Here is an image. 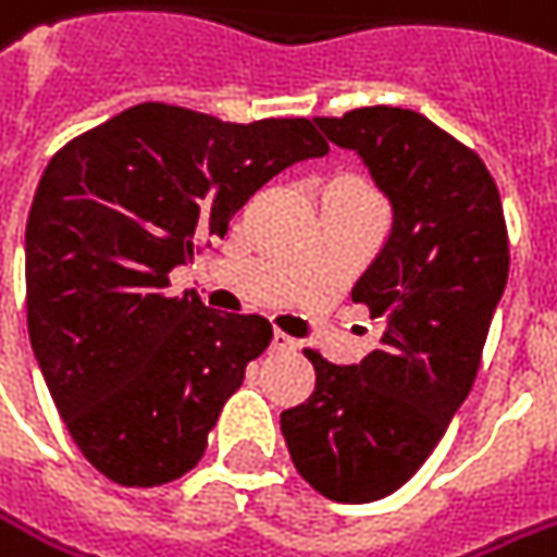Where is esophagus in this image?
Returning a JSON list of instances; mask_svg holds the SVG:
<instances>
[{
	"label": "esophagus",
	"mask_w": 557,
	"mask_h": 557,
	"mask_svg": "<svg viewBox=\"0 0 557 557\" xmlns=\"http://www.w3.org/2000/svg\"><path fill=\"white\" fill-rule=\"evenodd\" d=\"M293 348H296V338H289L286 333L274 330V336H271V351H293Z\"/></svg>",
	"instance_id": "34e87169"
}]
</instances>
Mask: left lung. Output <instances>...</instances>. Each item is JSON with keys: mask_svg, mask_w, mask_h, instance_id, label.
Returning <instances> with one entry per match:
<instances>
[{"mask_svg": "<svg viewBox=\"0 0 557 557\" xmlns=\"http://www.w3.org/2000/svg\"><path fill=\"white\" fill-rule=\"evenodd\" d=\"M392 202V231L351 298L379 345L338 367L305 351L314 392L280 412L296 471L333 503H375L432 456L469 397L508 280L503 200L481 157L416 110L320 116Z\"/></svg>", "mask_w": 557, "mask_h": 557, "instance_id": "left-lung-1", "label": "left lung"}]
</instances>
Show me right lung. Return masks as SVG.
I'll return each instance as SVG.
<instances>
[{
    "label": "right lung",
    "instance_id": "1",
    "mask_svg": "<svg viewBox=\"0 0 557 557\" xmlns=\"http://www.w3.org/2000/svg\"><path fill=\"white\" fill-rule=\"evenodd\" d=\"M326 150L311 120L221 123L150 101L51 157L27 219L29 345L104 478L160 487L200 462L271 323L165 293L169 271L224 237L261 184Z\"/></svg>",
    "mask_w": 557,
    "mask_h": 557
}]
</instances>
